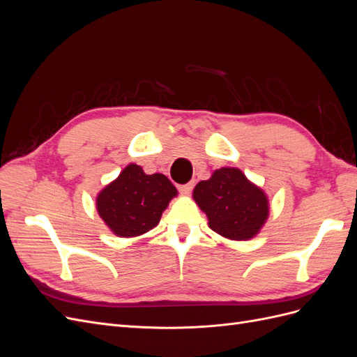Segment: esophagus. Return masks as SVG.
Instances as JSON below:
<instances>
[{
	"label": "esophagus",
	"mask_w": 357,
	"mask_h": 357,
	"mask_svg": "<svg viewBox=\"0 0 357 357\" xmlns=\"http://www.w3.org/2000/svg\"><path fill=\"white\" fill-rule=\"evenodd\" d=\"M193 186H195V183L189 181V183H186V185H181V186L178 188V190L183 193V195H189V193H190L192 189H193Z\"/></svg>",
	"instance_id": "34e87169"
}]
</instances>
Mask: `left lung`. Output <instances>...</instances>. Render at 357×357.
<instances>
[{"label": "left lung", "instance_id": "8db88e82", "mask_svg": "<svg viewBox=\"0 0 357 357\" xmlns=\"http://www.w3.org/2000/svg\"><path fill=\"white\" fill-rule=\"evenodd\" d=\"M193 199L207 214L210 229L235 241L253 238L269 214L265 192L238 168L215 169L193 189Z\"/></svg>", "mask_w": 357, "mask_h": 357}]
</instances>
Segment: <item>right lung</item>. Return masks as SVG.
Wrapping results in <instances>:
<instances>
[{
    "mask_svg": "<svg viewBox=\"0 0 357 357\" xmlns=\"http://www.w3.org/2000/svg\"><path fill=\"white\" fill-rule=\"evenodd\" d=\"M177 189L164 174L149 176L129 164L96 197L100 218L117 236H138L153 229Z\"/></svg>",
    "mask_w": 357,
    "mask_h": 357,
    "instance_id": "add662e5",
    "label": "right lung"
}]
</instances>
